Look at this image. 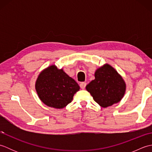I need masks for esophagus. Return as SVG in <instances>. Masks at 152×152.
I'll return each mask as SVG.
<instances>
[{
	"instance_id": "obj_1",
	"label": "esophagus",
	"mask_w": 152,
	"mask_h": 152,
	"mask_svg": "<svg viewBox=\"0 0 152 152\" xmlns=\"http://www.w3.org/2000/svg\"><path fill=\"white\" fill-rule=\"evenodd\" d=\"M80 88H81V89H84L85 88H86V82L80 83Z\"/></svg>"
}]
</instances>
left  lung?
I'll return each mask as SVG.
<instances>
[{
	"label": "left lung",
	"instance_id": "1",
	"mask_svg": "<svg viewBox=\"0 0 152 152\" xmlns=\"http://www.w3.org/2000/svg\"><path fill=\"white\" fill-rule=\"evenodd\" d=\"M95 80L87 85V91L103 108L121 101L125 91V83L114 68L104 64L95 73Z\"/></svg>",
	"mask_w": 152,
	"mask_h": 152
}]
</instances>
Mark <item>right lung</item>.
Returning a JSON list of instances; mask_svg holds the SVG:
<instances>
[{
    "label": "right lung",
    "instance_id": "right-lung-1",
    "mask_svg": "<svg viewBox=\"0 0 152 152\" xmlns=\"http://www.w3.org/2000/svg\"><path fill=\"white\" fill-rule=\"evenodd\" d=\"M36 90L45 104L56 108H63L72 101L80 86L63 69L51 65L42 72L36 82Z\"/></svg>",
    "mask_w": 152,
    "mask_h": 152
}]
</instances>
